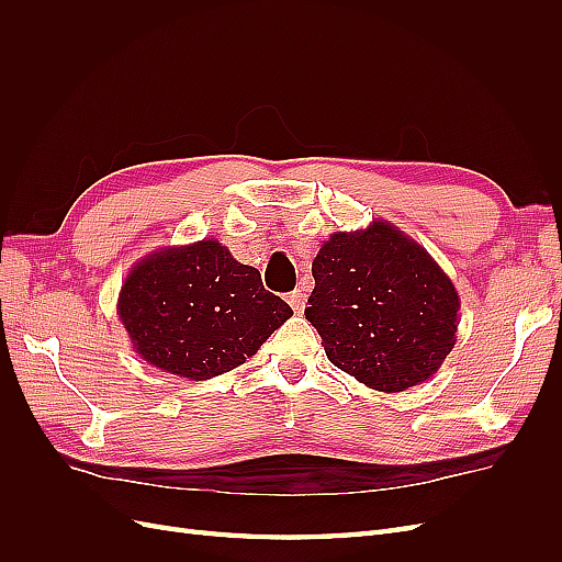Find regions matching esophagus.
Wrapping results in <instances>:
<instances>
[{
    "instance_id": "esophagus-1",
    "label": "esophagus",
    "mask_w": 562,
    "mask_h": 562,
    "mask_svg": "<svg viewBox=\"0 0 562 562\" xmlns=\"http://www.w3.org/2000/svg\"><path fill=\"white\" fill-rule=\"evenodd\" d=\"M304 300H307V297H304L302 288H295L293 293H288V304H291V307H293L295 312H302V310H304Z\"/></svg>"
}]
</instances>
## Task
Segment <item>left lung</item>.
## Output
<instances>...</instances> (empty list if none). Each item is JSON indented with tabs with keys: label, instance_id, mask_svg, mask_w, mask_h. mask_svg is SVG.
<instances>
[{
	"label": "left lung",
	"instance_id": "8db88e82",
	"mask_svg": "<svg viewBox=\"0 0 562 562\" xmlns=\"http://www.w3.org/2000/svg\"><path fill=\"white\" fill-rule=\"evenodd\" d=\"M304 316L328 361L378 391L434 378L454 347L459 295L431 255L398 227L337 232L312 265Z\"/></svg>",
	"mask_w": 562,
	"mask_h": 562
}]
</instances>
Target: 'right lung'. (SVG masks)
<instances>
[{"instance_id":"obj_1","label":"right lung","mask_w":562,"mask_h":562,"mask_svg":"<svg viewBox=\"0 0 562 562\" xmlns=\"http://www.w3.org/2000/svg\"><path fill=\"white\" fill-rule=\"evenodd\" d=\"M116 310L149 366L194 382L241 366L293 316L265 291L258 269L213 239L147 255L131 269Z\"/></svg>"}]
</instances>
